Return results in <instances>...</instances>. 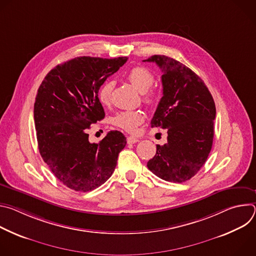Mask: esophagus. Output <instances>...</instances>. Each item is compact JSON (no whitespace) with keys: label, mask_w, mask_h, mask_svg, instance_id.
Segmentation results:
<instances>
[{"label":"esophagus","mask_w":256,"mask_h":256,"mask_svg":"<svg viewBox=\"0 0 256 256\" xmlns=\"http://www.w3.org/2000/svg\"><path fill=\"white\" fill-rule=\"evenodd\" d=\"M126 142H128V144H134V142H138V140L136 138H134V136H128Z\"/></svg>","instance_id":"obj_1"}]
</instances>
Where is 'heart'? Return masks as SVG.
Returning <instances> with one entry per match:
<instances>
[{
    "mask_svg": "<svg viewBox=\"0 0 256 256\" xmlns=\"http://www.w3.org/2000/svg\"><path fill=\"white\" fill-rule=\"evenodd\" d=\"M128 80L132 83V85L140 93H144V101L148 104H154L157 100V90L150 87L153 85L155 81V76L153 72L144 66H134L132 68L126 75ZM114 88V82L108 80L104 82L99 90H98V98L102 104H109L112 101V91ZM144 120V112L140 110H126L118 112L114 118V124L130 132H136L138 126L142 124Z\"/></svg>",
    "mask_w": 256,
    "mask_h": 256,
    "instance_id": "heart-1",
    "label": "heart"
}]
</instances>
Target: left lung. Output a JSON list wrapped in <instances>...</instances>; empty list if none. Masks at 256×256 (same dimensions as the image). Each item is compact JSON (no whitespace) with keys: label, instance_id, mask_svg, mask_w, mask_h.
<instances>
[{"label":"left lung","instance_id":"left-lung-1","mask_svg":"<svg viewBox=\"0 0 256 256\" xmlns=\"http://www.w3.org/2000/svg\"><path fill=\"white\" fill-rule=\"evenodd\" d=\"M144 62H156L163 72V96L151 126L167 128L168 134L147 166L161 179L180 184L198 172L212 150L214 102L204 81L186 64L159 54Z\"/></svg>","mask_w":256,"mask_h":256}]
</instances>
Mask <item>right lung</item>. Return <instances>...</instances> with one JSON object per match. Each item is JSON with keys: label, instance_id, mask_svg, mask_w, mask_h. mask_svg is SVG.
<instances>
[{"label": "right lung", "instance_id": "obj_1", "mask_svg": "<svg viewBox=\"0 0 256 256\" xmlns=\"http://www.w3.org/2000/svg\"><path fill=\"white\" fill-rule=\"evenodd\" d=\"M128 58L79 56L58 64L46 76L34 103L40 153L66 188L90 192L102 186L116 169L126 138L109 132L98 144L89 142L90 126L104 118L98 90Z\"/></svg>", "mask_w": 256, "mask_h": 256}]
</instances>
